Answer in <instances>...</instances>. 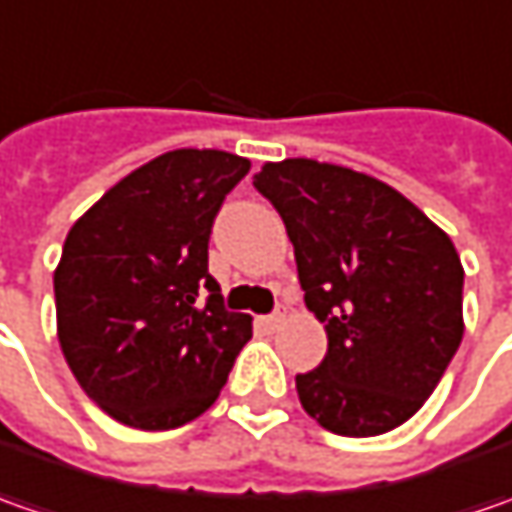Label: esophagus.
Segmentation results:
<instances>
[{"label":"esophagus","mask_w":512,"mask_h":512,"mask_svg":"<svg viewBox=\"0 0 512 512\" xmlns=\"http://www.w3.org/2000/svg\"><path fill=\"white\" fill-rule=\"evenodd\" d=\"M282 322H285V310H282V307H279V310H273L270 316H265V325H270V327L282 325Z\"/></svg>","instance_id":"esophagus-1"}]
</instances>
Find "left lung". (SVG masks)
Wrapping results in <instances>:
<instances>
[{
	"label": "left lung",
	"mask_w": 512,
	"mask_h": 512,
	"mask_svg": "<svg viewBox=\"0 0 512 512\" xmlns=\"http://www.w3.org/2000/svg\"><path fill=\"white\" fill-rule=\"evenodd\" d=\"M253 187L279 210L327 356L296 376L310 419L379 436L436 390L462 344L464 267L450 236L399 190L316 159L267 162Z\"/></svg>",
	"instance_id": "obj_1"
}]
</instances>
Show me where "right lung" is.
<instances>
[{"label":"right lung","instance_id":"1","mask_svg":"<svg viewBox=\"0 0 512 512\" xmlns=\"http://www.w3.org/2000/svg\"><path fill=\"white\" fill-rule=\"evenodd\" d=\"M247 170L227 150H170L70 227L53 273L56 333L76 382L116 422H193L250 342L253 319L225 310L207 273L213 219Z\"/></svg>","mask_w":512,"mask_h":512}]
</instances>
